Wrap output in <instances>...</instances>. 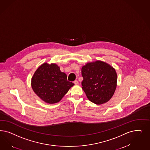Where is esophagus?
Masks as SVG:
<instances>
[{"mask_svg":"<svg viewBox=\"0 0 150 150\" xmlns=\"http://www.w3.org/2000/svg\"><path fill=\"white\" fill-rule=\"evenodd\" d=\"M74 83L75 85H78V81L76 80V81H74Z\"/></svg>","mask_w":150,"mask_h":150,"instance_id":"1","label":"esophagus"}]
</instances>
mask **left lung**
Listing matches in <instances>:
<instances>
[{
	"label": "left lung",
	"mask_w": 150,
	"mask_h": 150,
	"mask_svg": "<svg viewBox=\"0 0 150 150\" xmlns=\"http://www.w3.org/2000/svg\"><path fill=\"white\" fill-rule=\"evenodd\" d=\"M83 90L88 99L97 105L108 102L117 86L115 69L102 61L88 62L82 68Z\"/></svg>",
	"instance_id": "8db88e82"
}]
</instances>
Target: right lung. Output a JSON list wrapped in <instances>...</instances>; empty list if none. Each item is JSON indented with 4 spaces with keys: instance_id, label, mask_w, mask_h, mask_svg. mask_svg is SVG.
<instances>
[{
    "instance_id": "obj_1",
    "label": "right lung",
    "mask_w": 150,
    "mask_h": 150,
    "mask_svg": "<svg viewBox=\"0 0 150 150\" xmlns=\"http://www.w3.org/2000/svg\"><path fill=\"white\" fill-rule=\"evenodd\" d=\"M74 84L67 81V75L55 63L42 64L31 78V87L44 102L54 104L59 102Z\"/></svg>"
}]
</instances>
